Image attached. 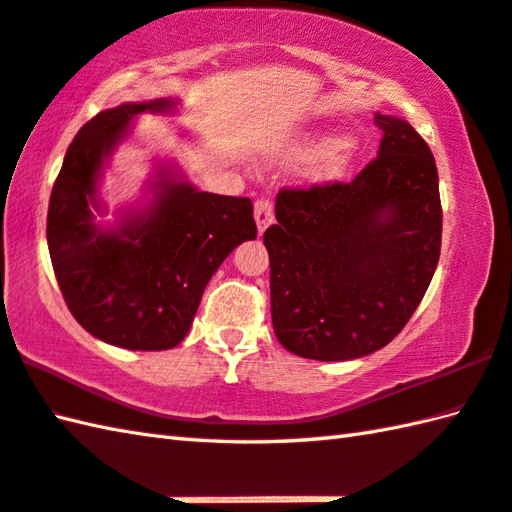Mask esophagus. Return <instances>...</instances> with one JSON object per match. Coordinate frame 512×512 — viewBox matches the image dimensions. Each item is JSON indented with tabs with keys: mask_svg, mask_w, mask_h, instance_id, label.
<instances>
[{
	"mask_svg": "<svg viewBox=\"0 0 512 512\" xmlns=\"http://www.w3.org/2000/svg\"><path fill=\"white\" fill-rule=\"evenodd\" d=\"M254 218H256V227H258V234H263V231L274 223V207L272 202L260 198L254 202Z\"/></svg>",
	"mask_w": 512,
	"mask_h": 512,
	"instance_id": "1",
	"label": "esophagus"
}]
</instances>
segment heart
Returning a JSON list of instances; mask_svg holds the SVG:
<instances>
[{"instance_id":"1","label":"heart","mask_w":512,"mask_h":512,"mask_svg":"<svg viewBox=\"0 0 512 512\" xmlns=\"http://www.w3.org/2000/svg\"><path fill=\"white\" fill-rule=\"evenodd\" d=\"M345 144V138L339 136H318L298 142L296 147L289 151V158L294 162H312L325 156L321 176L334 178L339 176L345 167Z\"/></svg>"}]
</instances>
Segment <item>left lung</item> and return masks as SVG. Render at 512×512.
<instances>
[{
  "label": "left lung",
  "instance_id": "left-lung-1",
  "mask_svg": "<svg viewBox=\"0 0 512 512\" xmlns=\"http://www.w3.org/2000/svg\"><path fill=\"white\" fill-rule=\"evenodd\" d=\"M379 156L352 182L281 189L263 236L274 334L314 361L361 359L417 310L441 249L439 176L406 120L376 113Z\"/></svg>",
  "mask_w": 512,
  "mask_h": 512
}]
</instances>
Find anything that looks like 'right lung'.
I'll return each instance as SVG.
<instances>
[{
  "mask_svg": "<svg viewBox=\"0 0 512 512\" xmlns=\"http://www.w3.org/2000/svg\"><path fill=\"white\" fill-rule=\"evenodd\" d=\"M178 100L124 102L95 115L66 151L48 202L46 240L57 285L86 332L124 350H171L185 339L202 292L223 260L256 238L249 198L196 189L158 162L151 198L104 225L102 169L140 113H173Z\"/></svg>",
  "mask_w": 512,
  "mask_h": 512,
  "instance_id": "add662e5",
  "label": "right lung"
}]
</instances>
